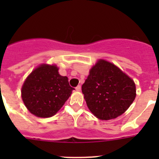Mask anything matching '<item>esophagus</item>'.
<instances>
[{
    "label": "esophagus",
    "mask_w": 159,
    "mask_h": 159,
    "mask_svg": "<svg viewBox=\"0 0 159 159\" xmlns=\"http://www.w3.org/2000/svg\"><path fill=\"white\" fill-rule=\"evenodd\" d=\"M75 90H76V91H78V92H80V90H81V86H80V85H78V86H77L76 88H75Z\"/></svg>",
    "instance_id": "1"
}]
</instances>
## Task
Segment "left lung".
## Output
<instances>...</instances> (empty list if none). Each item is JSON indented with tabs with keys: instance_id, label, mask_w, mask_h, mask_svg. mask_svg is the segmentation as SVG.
Segmentation results:
<instances>
[{
	"instance_id": "obj_1",
	"label": "left lung",
	"mask_w": 159,
	"mask_h": 159,
	"mask_svg": "<svg viewBox=\"0 0 159 159\" xmlns=\"http://www.w3.org/2000/svg\"><path fill=\"white\" fill-rule=\"evenodd\" d=\"M89 110L102 120L116 119L127 110L136 96L135 84L119 67L100 60L82 85Z\"/></svg>"
}]
</instances>
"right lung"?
Masks as SVG:
<instances>
[{
    "label": "right lung",
    "instance_id": "obj_1",
    "mask_svg": "<svg viewBox=\"0 0 159 159\" xmlns=\"http://www.w3.org/2000/svg\"><path fill=\"white\" fill-rule=\"evenodd\" d=\"M74 88L67 76H62L55 65L43 64L26 79L21 96L28 110L37 117L48 118L57 114Z\"/></svg>",
    "mask_w": 159,
    "mask_h": 159
}]
</instances>
